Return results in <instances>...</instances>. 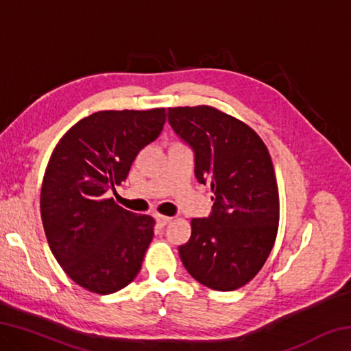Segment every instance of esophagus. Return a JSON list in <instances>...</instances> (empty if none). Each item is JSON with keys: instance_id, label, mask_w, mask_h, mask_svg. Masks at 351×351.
Wrapping results in <instances>:
<instances>
[{"instance_id": "esophagus-1", "label": "esophagus", "mask_w": 351, "mask_h": 351, "mask_svg": "<svg viewBox=\"0 0 351 351\" xmlns=\"http://www.w3.org/2000/svg\"><path fill=\"white\" fill-rule=\"evenodd\" d=\"M154 219H156L158 226H161V228H164L165 224H169L171 221V218L165 217V215H154Z\"/></svg>"}]
</instances>
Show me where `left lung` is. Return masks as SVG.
Segmentation results:
<instances>
[{"instance_id":"1","label":"left lung","mask_w":351,"mask_h":351,"mask_svg":"<svg viewBox=\"0 0 351 351\" xmlns=\"http://www.w3.org/2000/svg\"><path fill=\"white\" fill-rule=\"evenodd\" d=\"M169 123L193 150L198 182L213 192L210 215L193 218L178 247L184 268L207 288H241L265 265L278 229L268 148L246 123L207 105L169 108Z\"/></svg>"}]
</instances>
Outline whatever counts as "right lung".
I'll list each match as a JSON object with an SVG mask.
<instances>
[{
    "label": "right lung",
    "mask_w": 351,
    "mask_h": 351,
    "mask_svg": "<svg viewBox=\"0 0 351 351\" xmlns=\"http://www.w3.org/2000/svg\"><path fill=\"white\" fill-rule=\"evenodd\" d=\"M165 108L97 111L52 152L40 195L47 243L63 271L91 293L111 294L139 274L154 219L106 198L161 134Z\"/></svg>",
    "instance_id": "1"
}]
</instances>
